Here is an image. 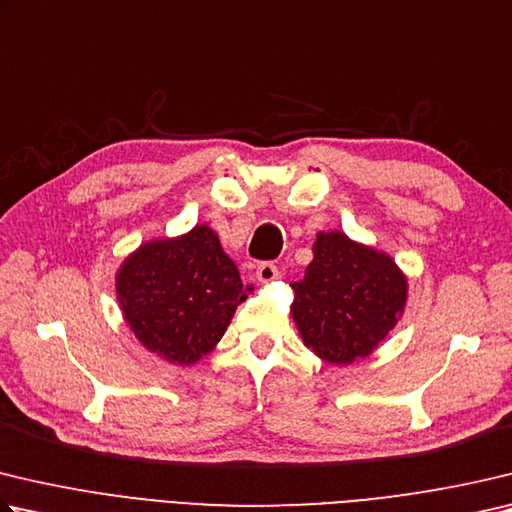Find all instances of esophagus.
<instances>
[{"label":"esophagus","mask_w":512,"mask_h":512,"mask_svg":"<svg viewBox=\"0 0 512 512\" xmlns=\"http://www.w3.org/2000/svg\"><path fill=\"white\" fill-rule=\"evenodd\" d=\"M255 275H257V280L262 282V284H271V282L277 280V277H280V271H277L275 264L264 262V264L257 266V273Z\"/></svg>","instance_id":"1"}]
</instances>
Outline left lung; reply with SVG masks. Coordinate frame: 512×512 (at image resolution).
Listing matches in <instances>:
<instances>
[{"label":"left lung","instance_id":"8db88e82","mask_svg":"<svg viewBox=\"0 0 512 512\" xmlns=\"http://www.w3.org/2000/svg\"><path fill=\"white\" fill-rule=\"evenodd\" d=\"M291 315L302 342L331 365L367 358L396 327L407 302V277L389 255L318 232L304 280L293 282Z\"/></svg>","mask_w":512,"mask_h":512}]
</instances>
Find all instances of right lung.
<instances>
[{
	"label": "right lung",
	"instance_id": "right-lung-1",
	"mask_svg": "<svg viewBox=\"0 0 512 512\" xmlns=\"http://www.w3.org/2000/svg\"><path fill=\"white\" fill-rule=\"evenodd\" d=\"M248 291L208 226L141 244L116 273L120 309L138 342L185 367L217 347Z\"/></svg>",
	"mask_w": 512,
	"mask_h": 512
}]
</instances>
